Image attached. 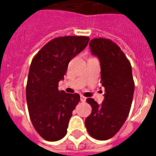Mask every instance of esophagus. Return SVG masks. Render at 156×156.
<instances>
[{"instance_id":"obj_1","label":"esophagus","mask_w":156,"mask_h":156,"mask_svg":"<svg viewBox=\"0 0 156 156\" xmlns=\"http://www.w3.org/2000/svg\"><path fill=\"white\" fill-rule=\"evenodd\" d=\"M80 100H81V101H82V102H86V100H87V98L84 97L83 95H81Z\"/></svg>"}]
</instances>
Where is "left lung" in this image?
Segmentation results:
<instances>
[{"instance_id":"1","label":"left lung","mask_w":156,"mask_h":156,"mask_svg":"<svg viewBox=\"0 0 156 156\" xmlns=\"http://www.w3.org/2000/svg\"><path fill=\"white\" fill-rule=\"evenodd\" d=\"M89 45L92 55L100 60V82L105 94L100 105L91 98L87 100L92 111L85 126L92 138L107 140L120 130L130 110L134 91L132 68L120 47L112 40L95 38Z\"/></svg>"}]
</instances>
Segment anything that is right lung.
<instances>
[{"instance_id": "right-lung-1", "label": "right lung", "mask_w": 156, "mask_h": 156, "mask_svg": "<svg viewBox=\"0 0 156 156\" xmlns=\"http://www.w3.org/2000/svg\"><path fill=\"white\" fill-rule=\"evenodd\" d=\"M89 42L87 36H62L46 44L33 58L26 88L30 121L44 139L58 141L67 133L72 112L80 100L78 94L58 90L69 62Z\"/></svg>"}]
</instances>
